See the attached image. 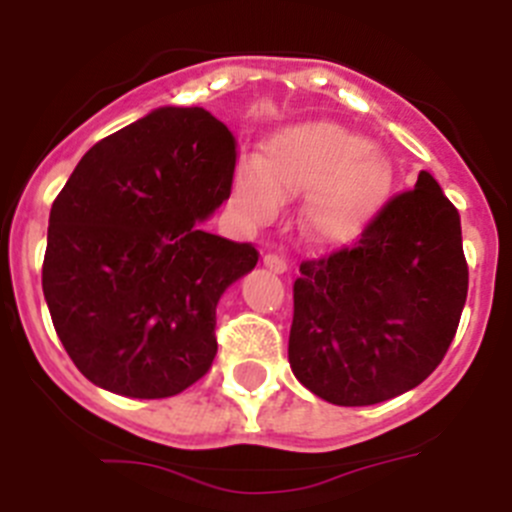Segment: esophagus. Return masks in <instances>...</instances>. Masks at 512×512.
<instances>
[{
  "instance_id": "obj_1",
  "label": "esophagus",
  "mask_w": 512,
  "mask_h": 512,
  "mask_svg": "<svg viewBox=\"0 0 512 512\" xmlns=\"http://www.w3.org/2000/svg\"><path fill=\"white\" fill-rule=\"evenodd\" d=\"M262 262H265V267H270L272 272H288V260L280 255H272V252H267V255L262 257Z\"/></svg>"
}]
</instances>
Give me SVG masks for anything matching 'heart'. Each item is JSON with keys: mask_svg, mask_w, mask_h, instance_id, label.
<instances>
[{"mask_svg": "<svg viewBox=\"0 0 512 512\" xmlns=\"http://www.w3.org/2000/svg\"><path fill=\"white\" fill-rule=\"evenodd\" d=\"M391 184L384 148L338 123L310 121L272 133L260 161H240L232 202L247 222L260 224L280 212L285 197L305 194V232L321 245H346L374 222Z\"/></svg>", "mask_w": 512, "mask_h": 512, "instance_id": "1", "label": "heart"}]
</instances>
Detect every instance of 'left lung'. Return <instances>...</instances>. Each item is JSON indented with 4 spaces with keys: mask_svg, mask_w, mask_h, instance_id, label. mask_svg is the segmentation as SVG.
<instances>
[{
    "mask_svg": "<svg viewBox=\"0 0 512 512\" xmlns=\"http://www.w3.org/2000/svg\"><path fill=\"white\" fill-rule=\"evenodd\" d=\"M465 300L460 214L422 171L356 245L300 265L290 369L338 407L394 399L442 364Z\"/></svg>",
    "mask_w": 512,
    "mask_h": 512,
    "instance_id": "8db88e82",
    "label": "left lung"
}]
</instances>
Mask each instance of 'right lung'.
I'll return each instance as SVG.
<instances>
[{
    "mask_svg": "<svg viewBox=\"0 0 512 512\" xmlns=\"http://www.w3.org/2000/svg\"><path fill=\"white\" fill-rule=\"evenodd\" d=\"M234 164L222 121L169 105L95 143L62 186L42 293L95 386L166 399L212 369L219 298L260 257L199 227L229 199Z\"/></svg>",
    "mask_w": 512,
    "mask_h": 512,
    "instance_id": "obj_1",
    "label": "right lung"
}]
</instances>
